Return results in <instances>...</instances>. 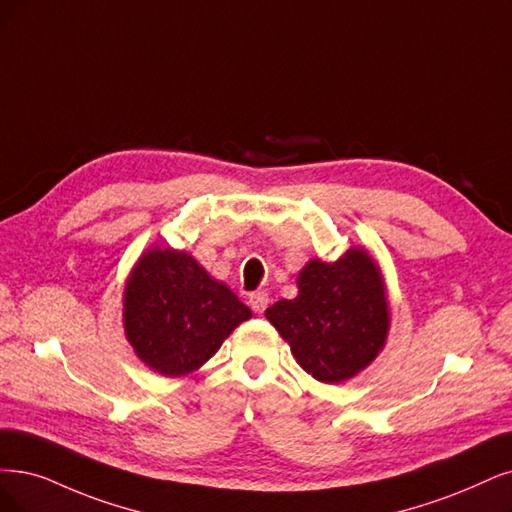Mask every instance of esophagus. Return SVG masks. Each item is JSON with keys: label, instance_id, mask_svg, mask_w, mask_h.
<instances>
[{"label": "esophagus", "instance_id": "esophagus-1", "mask_svg": "<svg viewBox=\"0 0 512 512\" xmlns=\"http://www.w3.org/2000/svg\"><path fill=\"white\" fill-rule=\"evenodd\" d=\"M249 306L255 314H263V310L268 308V293H263V291L251 293L249 295Z\"/></svg>", "mask_w": 512, "mask_h": 512}]
</instances>
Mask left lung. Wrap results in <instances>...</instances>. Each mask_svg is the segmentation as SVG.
<instances>
[{
  "instance_id": "1",
  "label": "left lung",
  "mask_w": 512,
  "mask_h": 512,
  "mask_svg": "<svg viewBox=\"0 0 512 512\" xmlns=\"http://www.w3.org/2000/svg\"><path fill=\"white\" fill-rule=\"evenodd\" d=\"M297 297L280 299L266 318L314 380L342 384L386 346L390 308L377 261L352 246L337 261L310 259L297 274Z\"/></svg>"
}]
</instances>
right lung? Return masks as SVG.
<instances>
[{"instance_id":"right-lung-1","label":"right lung","mask_w":512,"mask_h":512,"mask_svg":"<svg viewBox=\"0 0 512 512\" xmlns=\"http://www.w3.org/2000/svg\"><path fill=\"white\" fill-rule=\"evenodd\" d=\"M251 310L185 251L151 246L132 266L122 323L139 361L164 377L198 371Z\"/></svg>"}]
</instances>
